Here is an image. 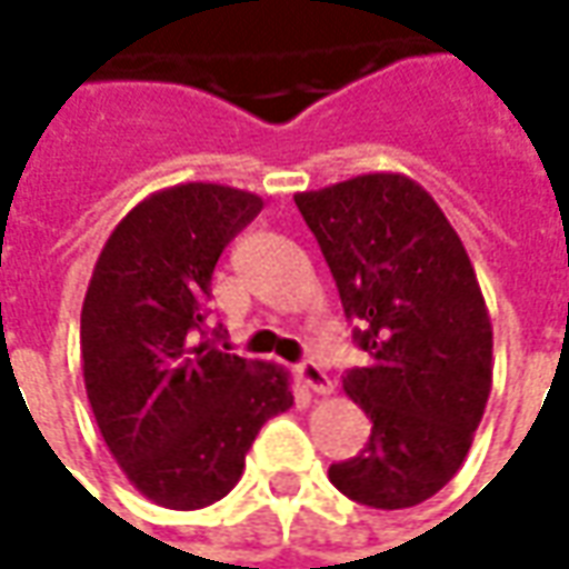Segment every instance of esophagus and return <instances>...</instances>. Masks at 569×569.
Masks as SVG:
<instances>
[{
    "label": "esophagus",
    "mask_w": 569,
    "mask_h": 569,
    "mask_svg": "<svg viewBox=\"0 0 569 569\" xmlns=\"http://www.w3.org/2000/svg\"><path fill=\"white\" fill-rule=\"evenodd\" d=\"M297 377H300V382H303L310 392H317V396H329V392H332V380H329V373H326L317 361L300 363V367H297Z\"/></svg>",
    "instance_id": "obj_1"
}]
</instances>
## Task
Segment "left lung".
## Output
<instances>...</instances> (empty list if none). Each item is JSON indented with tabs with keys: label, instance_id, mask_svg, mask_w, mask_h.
<instances>
[{
	"label": "left lung",
	"instance_id": "obj_1",
	"mask_svg": "<svg viewBox=\"0 0 569 569\" xmlns=\"http://www.w3.org/2000/svg\"><path fill=\"white\" fill-rule=\"evenodd\" d=\"M295 202L367 351L341 382L373 421L370 443L329 481L373 510L418 507L462 469L491 396L493 329L469 252L405 173H361Z\"/></svg>",
	"mask_w": 569,
	"mask_h": 569
}]
</instances>
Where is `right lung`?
I'll list each match as a JSON object with an SVG mask.
<instances>
[{"mask_svg":"<svg viewBox=\"0 0 569 569\" xmlns=\"http://www.w3.org/2000/svg\"><path fill=\"white\" fill-rule=\"evenodd\" d=\"M262 199L180 183L132 208L107 237L81 307V370L100 437L148 500L202 510L240 481L269 418L295 405L291 373L206 339L221 252Z\"/></svg>","mask_w":569,"mask_h":569,"instance_id":"add662e5","label":"right lung"}]
</instances>
